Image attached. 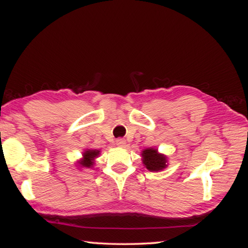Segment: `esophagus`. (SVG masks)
I'll list each match as a JSON object with an SVG mask.
<instances>
[{
    "mask_svg": "<svg viewBox=\"0 0 248 248\" xmlns=\"http://www.w3.org/2000/svg\"><path fill=\"white\" fill-rule=\"evenodd\" d=\"M116 145L123 148V147L125 146V140H124V139H117V140H116Z\"/></svg>",
    "mask_w": 248,
    "mask_h": 248,
    "instance_id": "obj_1",
    "label": "esophagus"
}]
</instances>
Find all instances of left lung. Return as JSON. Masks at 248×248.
<instances>
[{"label": "left lung", "instance_id": "1", "mask_svg": "<svg viewBox=\"0 0 248 248\" xmlns=\"http://www.w3.org/2000/svg\"><path fill=\"white\" fill-rule=\"evenodd\" d=\"M141 162L149 171H161L168 165L167 155L160 154L155 148H146L141 151Z\"/></svg>", "mask_w": 248, "mask_h": 248}]
</instances>
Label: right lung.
Instances as JSON below:
<instances>
[{"label":"right lung","instance_id":"obj_1","mask_svg":"<svg viewBox=\"0 0 248 248\" xmlns=\"http://www.w3.org/2000/svg\"><path fill=\"white\" fill-rule=\"evenodd\" d=\"M100 155V150L98 149H85L82 152V157L76 162L78 170H84V168H93L96 164L97 157Z\"/></svg>","mask_w":248,"mask_h":248}]
</instances>
